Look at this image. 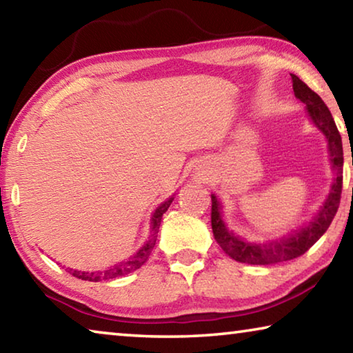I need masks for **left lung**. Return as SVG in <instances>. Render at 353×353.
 Instances as JSON below:
<instances>
[{"label":"left lung","instance_id":"left-lung-1","mask_svg":"<svg viewBox=\"0 0 353 353\" xmlns=\"http://www.w3.org/2000/svg\"><path fill=\"white\" fill-rule=\"evenodd\" d=\"M292 79V90H294L296 98L307 104V110L310 118L318 126L322 134L327 137L328 151H330L333 168L336 171V179H334L330 194L325 201L324 207L321 208L312 223L305 229L299 230L297 234L288 238H283L280 241H274L270 244H252L240 240L232 232L227 230L223 219H221V207L216 196H212V229L214 240L221 246V249L240 263H248V265H276L280 261L294 260L307 252L319 238L325 234L328 225L332 224L334 214L338 212L339 201H341L343 193V163H344V152H343V141L339 130L334 124L330 110L325 105L324 101L319 98L318 93H314L305 82L299 79L296 74H291Z\"/></svg>","mask_w":353,"mask_h":353}]
</instances>
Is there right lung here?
<instances>
[{
	"mask_svg": "<svg viewBox=\"0 0 353 353\" xmlns=\"http://www.w3.org/2000/svg\"><path fill=\"white\" fill-rule=\"evenodd\" d=\"M172 199H174V198H170L168 201H165L163 204L154 212L151 236H149V240L145 243V246H143L134 256H130L129 260L119 263V265H115L113 268H110V270H107L104 272H81V271H71L70 270V274H73V276L77 277V279L88 280V282H101V280H110V279L126 276V274L139 270L143 263L148 260L149 254H151V250L155 246V240H157L159 227H160V223H162V216H163V213L168 210V207L171 205Z\"/></svg>",
	"mask_w": 353,
	"mask_h": 353,
	"instance_id": "obj_1",
	"label": "right lung"
}]
</instances>
